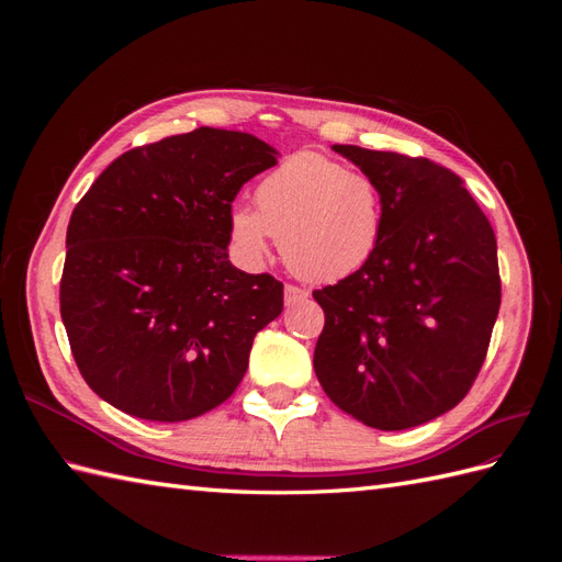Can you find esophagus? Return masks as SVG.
<instances>
[{
    "label": "esophagus",
    "instance_id": "obj_1",
    "mask_svg": "<svg viewBox=\"0 0 562 562\" xmlns=\"http://www.w3.org/2000/svg\"><path fill=\"white\" fill-rule=\"evenodd\" d=\"M310 297V291H304V288H300V285H293V283H288L285 285V291H283V300H285V307H293V304H297V302H304Z\"/></svg>",
    "mask_w": 562,
    "mask_h": 562
}]
</instances>
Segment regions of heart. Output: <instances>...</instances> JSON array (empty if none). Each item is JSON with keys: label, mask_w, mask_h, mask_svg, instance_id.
Returning <instances> with one entry per match:
<instances>
[{"label": "heart", "mask_w": 562, "mask_h": 562, "mask_svg": "<svg viewBox=\"0 0 562 562\" xmlns=\"http://www.w3.org/2000/svg\"><path fill=\"white\" fill-rule=\"evenodd\" d=\"M255 206L229 215L236 246L260 260L271 236H279L288 267L310 281H339L359 271L384 225L378 184L316 151H297L269 171L255 190Z\"/></svg>", "instance_id": "1"}]
</instances>
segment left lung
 I'll use <instances>...</instances> for the list:
<instances>
[{"label": "left lung", "instance_id": "1", "mask_svg": "<svg viewBox=\"0 0 562 562\" xmlns=\"http://www.w3.org/2000/svg\"><path fill=\"white\" fill-rule=\"evenodd\" d=\"M378 184L384 225L372 258L314 291V349L328 398L372 429L401 431L462 401L502 302L497 239L464 182L424 157L333 145Z\"/></svg>", "mask_w": 562, "mask_h": 562}]
</instances>
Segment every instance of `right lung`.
<instances>
[{"mask_svg": "<svg viewBox=\"0 0 562 562\" xmlns=\"http://www.w3.org/2000/svg\"><path fill=\"white\" fill-rule=\"evenodd\" d=\"M279 151L201 126L124 151L67 225L60 316L81 378L126 415L184 422L225 403L283 283L229 262L232 201Z\"/></svg>", "mask_w": 562, "mask_h": 562, "instance_id": "add662e5", "label": "right lung"}]
</instances>
